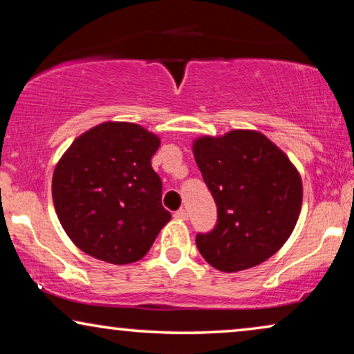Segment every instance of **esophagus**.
<instances>
[{"instance_id":"1","label":"esophagus","mask_w":354,"mask_h":354,"mask_svg":"<svg viewBox=\"0 0 354 354\" xmlns=\"http://www.w3.org/2000/svg\"><path fill=\"white\" fill-rule=\"evenodd\" d=\"M174 217L178 221H187L188 219V211L187 209H178L176 214H174Z\"/></svg>"}]
</instances>
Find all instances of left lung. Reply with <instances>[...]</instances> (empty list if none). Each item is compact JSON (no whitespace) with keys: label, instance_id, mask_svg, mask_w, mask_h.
I'll return each instance as SVG.
<instances>
[{"label":"left lung","instance_id":"1","mask_svg":"<svg viewBox=\"0 0 354 354\" xmlns=\"http://www.w3.org/2000/svg\"><path fill=\"white\" fill-rule=\"evenodd\" d=\"M193 156L217 205V224L196 235L203 258L222 272L254 268L285 245L303 203L298 169L258 130L193 140Z\"/></svg>","mask_w":354,"mask_h":354}]
</instances>
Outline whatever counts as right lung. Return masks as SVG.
Here are the masks:
<instances>
[{"mask_svg": "<svg viewBox=\"0 0 354 354\" xmlns=\"http://www.w3.org/2000/svg\"><path fill=\"white\" fill-rule=\"evenodd\" d=\"M161 138L133 122L98 124L79 135L53 172V203L77 248L109 264L142 259L171 221L151 167Z\"/></svg>", "mask_w": 354, "mask_h": 354, "instance_id": "1", "label": "right lung"}]
</instances>
